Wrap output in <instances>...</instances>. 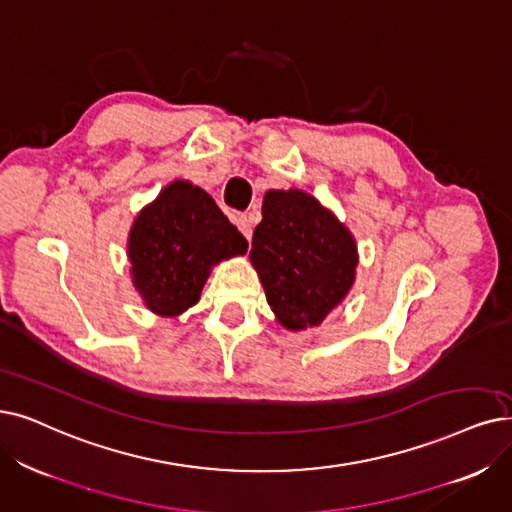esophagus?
Masks as SVG:
<instances>
[{"mask_svg": "<svg viewBox=\"0 0 512 512\" xmlns=\"http://www.w3.org/2000/svg\"><path fill=\"white\" fill-rule=\"evenodd\" d=\"M235 224L239 227V231L243 233V237L250 241V239H252V224H250L248 216H245V214H239V216L235 218Z\"/></svg>", "mask_w": 512, "mask_h": 512, "instance_id": "obj_1", "label": "esophagus"}]
</instances>
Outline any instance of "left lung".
<instances>
[{
    "label": "left lung",
    "instance_id": "8db88e82",
    "mask_svg": "<svg viewBox=\"0 0 512 512\" xmlns=\"http://www.w3.org/2000/svg\"><path fill=\"white\" fill-rule=\"evenodd\" d=\"M250 260L279 323L319 325L355 281L357 245L332 212L302 191H269Z\"/></svg>",
    "mask_w": 512,
    "mask_h": 512
}]
</instances>
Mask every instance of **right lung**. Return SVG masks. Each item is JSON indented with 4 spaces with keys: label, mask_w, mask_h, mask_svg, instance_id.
I'll list each match as a JSON object with an SVG mask.
<instances>
[{
    "label": "right lung",
    "mask_w": 512,
    "mask_h": 512,
    "mask_svg": "<svg viewBox=\"0 0 512 512\" xmlns=\"http://www.w3.org/2000/svg\"><path fill=\"white\" fill-rule=\"evenodd\" d=\"M245 250L248 241L216 201L187 180L172 182L138 214L128 243L136 290L163 317L185 313L212 264Z\"/></svg>",
    "instance_id": "obj_1"
}]
</instances>
